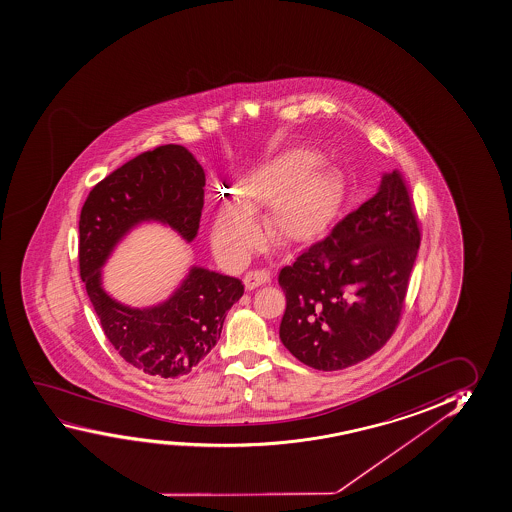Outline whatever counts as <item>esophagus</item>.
I'll list each match as a JSON object with an SVG mask.
<instances>
[{
  "instance_id": "34e87169",
  "label": "esophagus",
  "mask_w": 512,
  "mask_h": 512,
  "mask_svg": "<svg viewBox=\"0 0 512 512\" xmlns=\"http://www.w3.org/2000/svg\"><path fill=\"white\" fill-rule=\"evenodd\" d=\"M270 281V272L268 270H252L244 277L245 290H254L258 286H263Z\"/></svg>"
}]
</instances>
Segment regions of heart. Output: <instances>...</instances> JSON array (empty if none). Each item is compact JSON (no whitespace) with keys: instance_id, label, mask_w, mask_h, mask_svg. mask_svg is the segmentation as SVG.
Here are the masks:
<instances>
[{"instance_id":"b5f03b06","label":"heart","mask_w":512,"mask_h":512,"mask_svg":"<svg viewBox=\"0 0 512 512\" xmlns=\"http://www.w3.org/2000/svg\"><path fill=\"white\" fill-rule=\"evenodd\" d=\"M320 155L288 148L240 176L235 201H222L215 214L212 244L228 265H238L260 240L254 215L268 206V235L283 245L313 242L336 219L344 198L343 176L319 168Z\"/></svg>"}]
</instances>
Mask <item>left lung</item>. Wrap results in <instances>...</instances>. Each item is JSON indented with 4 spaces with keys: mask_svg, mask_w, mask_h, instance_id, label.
Returning a JSON list of instances; mask_svg holds the SVG:
<instances>
[{
    "mask_svg": "<svg viewBox=\"0 0 512 512\" xmlns=\"http://www.w3.org/2000/svg\"><path fill=\"white\" fill-rule=\"evenodd\" d=\"M420 245L417 214L399 171L279 272L284 346L306 366L339 371L369 359L394 334Z\"/></svg>",
    "mask_w": 512,
    "mask_h": 512,
    "instance_id": "8db88e82",
    "label": "left lung"
}]
</instances>
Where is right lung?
<instances>
[{
	"label": "right lung",
	"instance_id": "obj_1",
	"mask_svg": "<svg viewBox=\"0 0 512 512\" xmlns=\"http://www.w3.org/2000/svg\"><path fill=\"white\" fill-rule=\"evenodd\" d=\"M205 171L187 148L138 155L93 187L79 217V272L109 343L155 380L191 373L221 337L226 313L244 295L237 277L192 267L173 295L152 307L123 306L102 286L107 258L141 222L168 224L192 242L205 198Z\"/></svg>",
	"mask_w": 512,
	"mask_h": 512
}]
</instances>
